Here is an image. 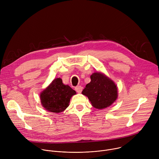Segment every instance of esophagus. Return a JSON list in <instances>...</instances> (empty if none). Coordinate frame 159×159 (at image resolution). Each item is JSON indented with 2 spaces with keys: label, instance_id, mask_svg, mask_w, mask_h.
<instances>
[{
  "label": "esophagus",
  "instance_id": "esophagus-1",
  "mask_svg": "<svg viewBox=\"0 0 159 159\" xmlns=\"http://www.w3.org/2000/svg\"><path fill=\"white\" fill-rule=\"evenodd\" d=\"M75 90L77 93H80L82 90V87L80 85H79V86H77L75 87Z\"/></svg>",
  "mask_w": 159,
  "mask_h": 159
}]
</instances>
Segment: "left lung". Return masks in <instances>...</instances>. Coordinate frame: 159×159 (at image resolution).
Here are the masks:
<instances>
[{
  "label": "left lung",
  "instance_id": "1",
  "mask_svg": "<svg viewBox=\"0 0 159 159\" xmlns=\"http://www.w3.org/2000/svg\"><path fill=\"white\" fill-rule=\"evenodd\" d=\"M90 79L91 81L85 85L82 94L89 98L93 106L104 109L116 101L118 90L114 82L99 72L93 74Z\"/></svg>",
  "mask_w": 159,
  "mask_h": 159
}]
</instances>
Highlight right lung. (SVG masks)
I'll return each mask as SVG.
<instances>
[{
    "label": "right lung",
    "mask_w": 159,
    "mask_h": 159,
    "mask_svg": "<svg viewBox=\"0 0 159 159\" xmlns=\"http://www.w3.org/2000/svg\"><path fill=\"white\" fill-rule=\"evenodd\" d=\"M75 94L69 85H64L62 80L57 78L40 94L41 102L48 111L58 113L69 106L70 98Z\"/></svg>",
    "instance_id": "right-lung-1"
}]
</instances>
